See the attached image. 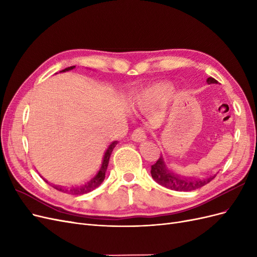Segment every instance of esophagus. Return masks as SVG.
Segmentation results:
<instances>
[{"instance_id":"obj_1","label":"esophagus","mask_w":257,"mask_h":257,"mask_svg":"<svg viewBox=\"0 0 257 257\" xmlns=\"http://www.w3.org/2000/svg\"><path fill=\"white\" fill-rule=\"evenodd\" d=\"M146 138H147L146 132L143 128H136L133 132V134H132V141L136 143H142L146 141Z\"/></svg>"}]
</instances>
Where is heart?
<instances>
[{
  "mask_svg": "<svg viewBox=\"0 0 257 257\" xmlns=\"http://www.w3.org/2000/svg\"><path fill=\"white\" fill-rule=\"evenodd\" d=\"M173 89V84L168 82L155 84L136 94L133 104L138 109H147L164 100L172 93Z\"/></svg>",
  "mask_w": 257,
  "mask_h": 257,
  "instance_id": "b5f03b06",
  "label": "heart"
}]
</instances>
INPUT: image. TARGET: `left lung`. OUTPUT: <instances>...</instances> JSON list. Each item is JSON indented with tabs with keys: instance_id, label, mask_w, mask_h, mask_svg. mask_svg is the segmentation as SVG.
I'll return each instance as SVG.
<instances>
[{
	"instance_id": "8db88e82",
	"label": "left lung",
	"mask_w": 257,
	"mask_h": 257,
	"mask_svg": "<svg viewBox=\"0 0 257 257\" xmlns=\"http://www.w3.org/2000/svg\"><path fill=\"white\" fill-rule=\"evenodd\" d=\"M207 83H217V81L212 77H209L207 79ZM151 176L159 184L165 186L167 189L179 192H188L199 189L201 186L209 183L215 177L211 176L207 179H194V180L180 177L170 172L163 157H161L158 162L151 166Z\"/></svg>"
}]
</instances>
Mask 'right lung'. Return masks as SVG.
Returning <instances> with one entry per match:
<instances>
[{
	"label": "right lung",
	"mask_w": 257,
	"mask_h": 257,
	"mask_svg": "<svg viewBox=\"0 0 257 257\" xmlns=\"http://www.w3.org/2000/svg\"><path fill=\"white\" fill-rule=\"evenodd\" d=\"M76 66H71V67H67L63 71H61L60 73H64V72H68V71H72ZM118 144V142H112L108 148L106 149L104 155H103V159L102 162H100L98 170L95 173V175H93L88 181H85L84 183L80 184V185H77V186H73L71 189H63L62 186H53L54 189L61 191V192H64L67 194H72V195H81V194H87L91 191H93L94 189H96L97 186H99L102 184V182L104 181L105 179V174H106V170L108 167V164H109V159H110V155L111 152L113 150V148L115 147V145Z\"/></svg>",
	"instance_id": "right-lung-1"
}]
</instances>
